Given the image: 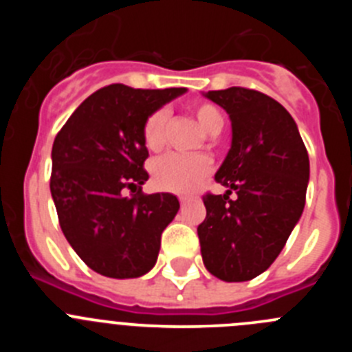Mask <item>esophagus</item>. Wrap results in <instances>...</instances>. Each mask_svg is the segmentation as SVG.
<instances>
[{
	"label": "esophagus",
	"mask_w": 352,
	"mask_h": 352,
	"mask_svg": "<svg viewBox=\"0 0 352 352\" xmlns=\"http://www.w3.org/2000/svg\"><path fill=\"white\" fill-rule=\"evenodd\" d=\"M186 201H188V197H186V195H179V203H182V204H185Z\"/></svg>",
	"instance_id": "1"
}]
</instances>
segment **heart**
Wrapping results in <instances>:
<instances>
[{
    "instance_id": "obj_1",
    "label": "heart",
    "mask_w": 352,
    "mask_h": 352,
    "mask_svg": "<svg viewBox=\"0 0 352 352\" xmlns=\"http://www.w3.org/2000/svg\"><path fill=\"white\" fill-rule=\"evenodd\" d=\"M199 126L206 133H219L223 126V116L208 102H199L190 107ZM167 113L158 109L148 116L142 126V142L149 151H158L166 141ZM210 173V162L203 157H182V155H164L151 164V178L160 190L186 194L192 192Z\"/></svg>"
}]
</instances>
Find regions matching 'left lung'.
<instances>
[{"instance_id": "left-lung-1", "label": "left lung", "mask_w": 352, "mask_h": 352, "mask_svg": "<svg viewBox=\"0 0 352 352\" xmlns=\"http://www.w3.org/2000/svg\"><path fill=\"white\" fill-rule=\"evenodd\" d=\"M204 96L226 109L232 141L214 174L226 194L203 197L201 254L220 280H252L278 257L303 213L309 153L291 114L272 96L238 86Z\"/></svg>"}]
</instances>
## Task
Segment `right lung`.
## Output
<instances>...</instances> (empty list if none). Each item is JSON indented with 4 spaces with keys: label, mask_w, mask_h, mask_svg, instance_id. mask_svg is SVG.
<instances>
[{
    "label": "right lung",
    "mask_w": 352,
    "mask_h": 352,
    "mask_svg": "<svg viewBox=\"0 0 352 352\" xmlns=\"http://www.w3.org/2000/svg\"><path fill=\"white\" fill-rule=\"evenodd\" d=\"M185 91L111 84L89 95L56 135L52 201L65 238L93 272L138 278L157 263L179 203L173 194H142L149 178L142 126ZM126 190L136 194L126 198Z\"/></svg>",
    "instance_id": "add662e5"
}]
</instances>
